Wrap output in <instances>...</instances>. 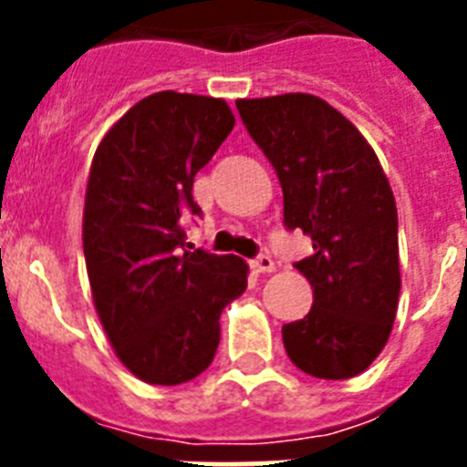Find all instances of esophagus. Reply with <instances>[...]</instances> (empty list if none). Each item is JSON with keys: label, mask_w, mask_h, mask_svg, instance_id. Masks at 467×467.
<instances>
[{"label": "esophagus", "mask_w": 467, "mask_h": 467, "mask_svg": "<svg viewBox=\"0 0 467 467\" xmlns=\"http://www.w3.org/2000/svg\"><path fill=\"white\" fill-rule=\"evenodd\" d=\"M249 266H252V271H254V274H271V271H276V264H274V259L266 254L252 259V264H249Z\"/></svg>", "instance_id": "1"}]
</instances>
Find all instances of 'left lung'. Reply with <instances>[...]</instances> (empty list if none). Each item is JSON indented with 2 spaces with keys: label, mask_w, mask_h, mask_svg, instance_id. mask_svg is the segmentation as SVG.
Returning a JSON list of instances; mask_svg holds the SVG:
<instances>
[{
  "label": "left lung",
  "mask_w": 467,
  "mask_h": 467,
  "mask_svg": "<svg viewBox=\"0 0 467 467\" xmlns=\"http://www.w3.org/2000/svg\"><path fill=\"white\" fill-rule=\"evenodd\" d=\"M249 135L284 189V223L312 240L296 264L312 307L284 325V347L303 373L347 380L388 344L400 300L398 208L390 182L358 128L325 99H237Z\"/></svg>",
  "instance_id": "obj_1"
}]
</instances>
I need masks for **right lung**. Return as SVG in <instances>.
Segmentation results:
<instances>
[{
    "mask_svg": "<svg viewBox=\"0 0 467 467\" xmlns=\"http://www.w3.org/2000/svg\"><path fill=\"white\" fill-rule=\"evenodd\" d=\"M233 128L223 99L157 91L109 128L91 160V298L120 363L150 385L201 376L220 344V312L247 288L244 259L183 249V220L201 213L193 176Z\"/></svg>",
    "mask_w": 467,
    "mask_h": 467,
    "instance_id": "right-lung-1",
    "label": "right lung"
}]
</instances>
